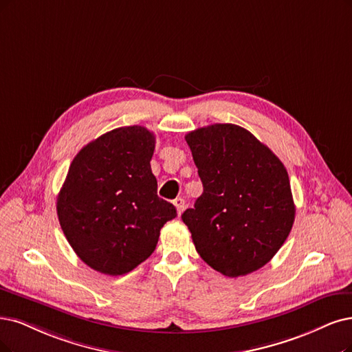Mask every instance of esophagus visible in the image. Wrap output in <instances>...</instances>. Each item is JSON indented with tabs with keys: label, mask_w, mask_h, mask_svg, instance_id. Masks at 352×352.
<instances>
[{
	"label": "esophagus",
	"mask_w": 352,
	"mask_h": 352,
	"mask_svg": "<svg viewBox=\"0 0 352 352\" xmlns=\"http://www.w3.org/2000/svg\"><path fill=\"white\" fill-rule=\"evenodd\" d=\"M174 206H175V209H177V213L181 214V213L184 212V209H186V201H184V199L178 197V199L174 200Z\"/></svg>",
	"instance_id": "1"
}]
</instances>
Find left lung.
I'll return each mask as SVG.
<instances>
[{"label":"left lung","instance_id":"left-lung-1","mask_svg":"<svg viewBox=\"0 0 352 352\" xmlns=\"http://www.w3.org/2000/svg\"><path fill=\"white\" fill-rule=\"evenodd\" d=\"M203 194L181 219L199 255L226 277L264 267L287 239L296 207L289 174L248 130L216 123L186 135Z\"/></svg>","mask_w":352,"mask_h":352}]
</instances>
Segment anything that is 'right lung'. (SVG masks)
I'll return each mask as SVG.
<instances>
[{"mask_svg": "<svg viewBox=\"0 0 352 352\" xmlns=\"http://www.w3.org/2000/svg\"><path fill=\"white\" fill-rule=\"evenodd\" d=\"M153 149L155 136L143 126L104 133L76 153L58 194L65 236L102 274L122 276L148 259L161 228L177 216L156 194Z\"/></svg>", "mask_w": 352, "mask_h": 352, "instance_id": "add662e5", "label": "right lung"}]
</instances>
